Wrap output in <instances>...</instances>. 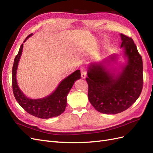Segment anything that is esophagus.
I'll return each instance as SVG.
<instances>
[{
  "label": "esophagus",
  "mask_w": 153,
  "mask_h": 153,
  "mask_svg": "<svg viewBox=\"0 0 153 153\" xmlns=\"http://www.w3.org/2000/svg\"><path fill=\"white\" fill-rule=\"evenodd\" d=\"M80 70H81V76H82V78H85L86 74H87L86 69L84 68H82Z\"/></svg>",
  "instance_id": "1"
}]
</instances>
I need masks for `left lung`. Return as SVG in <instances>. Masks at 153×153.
Masks as SVG:
<instances>
[{
    "label": "left lung",
    "instance_id": "left-lung-1",
    "mask_svg": "<svg viewBox=\"0 0 153 153\" xmlns=\"http://www.w3.org/2000/svg\"><path fill=\"white\" fill-rule=\"evenodd\" d=\"M121 48L124 64L118 63L119 55L113 54L87 66L88 98L98 112L116 114L126 110L139 97L143 86V64L133 40L123 34Z\"/></svg>",
    "mask_w": 153,
    "mask_h": 153
}]
</instances>
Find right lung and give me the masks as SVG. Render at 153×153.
I'll return each instance as SVG.
<instances>
[{"label": "right lung", "mask_w": 153, "mask_h": 153, "mask_svg": "<svg viewBox=\"0 0 153 153\" xmlns=\"http://www.w3.org/2000/svg\"><path fill=\"white\" fill-rule=\"evenodd\" d=\"M32 36V34H30L27 36L24 42ZM23 48L24 44L21 45L14 60L12 70V85L15 99L27 112L35 117L41 119H49L59 116L65 110L67 105V96L74 83L81 78L80 70H76L64 78L50 94L38 99L30 98L20 89L16 79L18 63L23 52Z\"/></svg>", "instance_id": "right-lung-1"}]
</instances>
